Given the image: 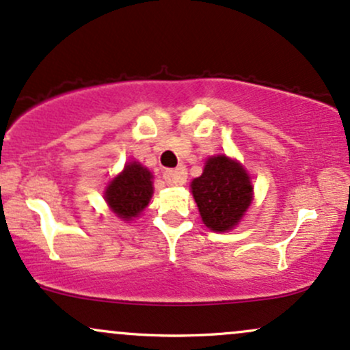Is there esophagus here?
<instances>
[{
	"mask_svg": "<svg viewBox=\"0 0 350 350\" xmlns=\"http://www.w3.org/2000/svg\"><path fill=\"white\" fill-rule=\"evenodd\" d=\"M163 180L167 185H183L187 182V168L178 167L175 170H165Z\"/></svg>",
	"mask_w": 350,
	"mask_h": 350,
	"instance_id": "1",
	"label": "esophagus"
}]
</instances>
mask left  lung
Instances as JSON below:
<instances>
[{
    "label": "left lung",
    "mask_w": 350,
    "mask_h": 350,
    "mask_svg": "<svg viewBox=\"0 0 350 350\" xmlns=\"http://www.w3.org/2000/svg\"><path fill=\"white\" fill-rule=\"evenodd\" d=\"M191 193L203 223L215 231H226L250 206L253 187L241 165L217 155L208 159L202 176L191 182Z\"/></svg>",
    "instance_id": "obj_1"
}]
</instances>
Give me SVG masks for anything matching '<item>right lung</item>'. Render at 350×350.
I'll return each mask as SVG.
<instances>
[{
  "mask_svg": "<svg viewBox=\"0 0 350 350\" xmlns=\"http://www.w3.org/2000/svg\"><path fill=\"white\" fill-rule=\"evenodd\" d=\"M152 193V174L139 162H132L112 180L105 190V200L117 217L129 221L148 205Z\"/></svg>",
  "mask_w": 350,
  "mask_h": 350,
  "instance_id": "add662e5",
  "label": "right lung"
}]
</instances>
